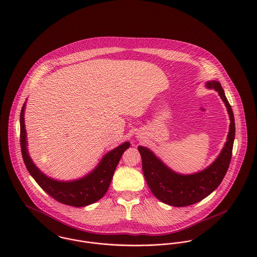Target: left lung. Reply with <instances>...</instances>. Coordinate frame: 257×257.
<instances>
[{
    "mask_svg": "<svg viewBox=\"0 0 257 257\" xmlns=\"http://www.w3.org/2000/svg\"><path fill=\"white\" fill-rule=\"evenodd\" d=\"M206 86L219 93L230 119L226 143L218 158L209 167L190 175L178 174L167 167L151 150L139 147L143 159V171L149 189L158 200L170 206L187 207L208 197L222 181L230 163L235 136L233 112L220 82L209 81Z\"/></svg>",
    "mask_w": 257,
    "mask_h": 257,
    "instance_id": "8db88e82",
    "label": "left lung"
}]
</instances>
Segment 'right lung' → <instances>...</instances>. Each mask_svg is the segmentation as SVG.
<instances>
[{
  "label": "right lung",
  "instance_id": "1",
  "mask_svg": "<svg viewBox=\"0 0 257 257\" xmlns=\"http://www.w3.org/2000/svg\"><path fill=\"white\" fill-rule=\"evenodd\" d=\"M25 108L21 110V148L26 167L37 183L53 199L64 205L85 207L104 197L109 189L113 172L122 153L130 147V143H123L108 152L98 166L85 177L74 181H57L44 175L31 159L27 148V134L25 128Z\"/></svg>",
  "mask_w": 257,
  "mask_h": 257
}]
</instances>
